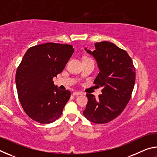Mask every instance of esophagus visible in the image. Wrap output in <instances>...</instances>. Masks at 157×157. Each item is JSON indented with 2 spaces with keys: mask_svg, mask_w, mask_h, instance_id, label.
Returning <instances> with one entry per match:
<instances>
[{
  "mask_svg": "<svg viewBox=\"0 0 157 157\" xmlns=\"http://www.w3.org/2000/svg\"><path fill=\"white\" fill-rule=\"evenodd\" d=\"M82 92H78V91H75L73 93V95L74 96H76V95H82Z\"/></svg>",
  "mask_w": 157,
  "mask_h": 157,
  "instance_id": "1",
  "label": "esophagus"
}]
</instances>
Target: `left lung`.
Here are the masks:
<instances>
[{"instance_id":"8db88e82","label":"left lung","mask_w":157,"mask_h":157,"mask_svg":"<svg viewBox=\"0 0 157 157\" xmlns=\"http://www.w3.org/2000/svg\"><path fill=\"white\" fill-rule=\"evenodd\" d=\"M95 47L92 52L85 50L95 58L100 71L94 83L103 89L98 99L86 94L88 103L83 114L93 123L103 124L115 119L126 107L134 89L136 72L125 50L109 41L95 43Z\"/></svg>"}]
</instances>
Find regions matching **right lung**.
<instances>
[{"instance_id":"1","label":"right lung","mask_w":157,"mask_h":157,"mask_svg":"<svg viewBox=\"0 0 157 157\" xmlns=\"http://www.w3.org/2000/svg\"><path fill=\"white\" fill-rule=\"evenodd\" d=\"M73 52L71 45L55 43L36 45L26 51L15 80L21 105L33 121L51 123L62 115L71 92L58 89L52 79L62 72Z\"/></svg>"}]
</instances>
